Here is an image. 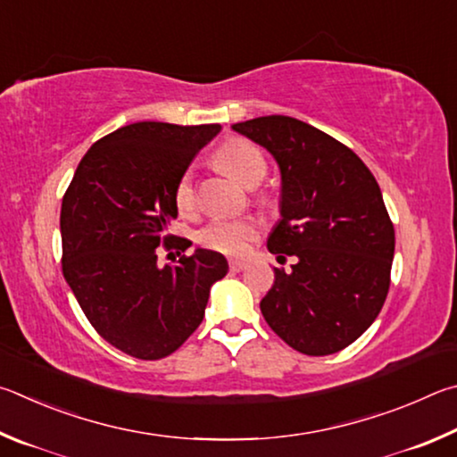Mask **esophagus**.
I'll return each instance as SVG.
<instances>
[{
	"label": "esophagus",
	"mask_w": 457,
	"mask_h": 457,
	"mask_svg": "<svg viewBox=\"0 0 457 457\" xmlns=\"http://www.w3.org/2000/svg\"><path fill=\"white\" fill-rule=\"evenodd\" d=\"M228 269L233 270V273H241L243 269H246V261H243V259H230L228 261Z\"/></svg>",
	"instance_id": "34e87169"
}]
</instances>
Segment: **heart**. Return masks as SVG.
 Wrapping results in <instances>:
<instances>
[{
	"label": "heart",
	"instance_id": "heart-1",
	"mask_svg": "<svg viewBox=\"0 0 457 457\" xmlns=\"http://www.w3.org/2000/svg\"><path fill=\"white\" fill-rule=\"evenodd\" d=\"M214 162L224 172L235 176L245 187H257L267 172V158L262 150L251 140L233 136L224 140L220 148L214 152ZM174 204L180 214H190L196 206V187L192 170L180 172L174 182ZM261 233V222L253 216H241V219H230V216H219L212 219L198 233V243L204 249H211L222 254H241L246 251L254 238Z\"/></svg>",
	"mask_w": 457,
	"mask_h": 457
}]
</instances>
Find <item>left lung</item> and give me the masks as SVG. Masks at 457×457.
Masks as SVG:
<instances>
[{"instance_id": "8db88e82", "label": "left lung", "mask_w": 457, "mask_h": 457, "mask_svg": "<svg viewBox=\"0 0 457 457\" xmlns=\"http://www.w3.org/2000/svg\"><path fill=\"white\" fill-rule=\"evenodd\" d=\"M265 146L281 168V216L267 246L295 257L275 267L261 313L287 345L321 357L370 329L386 303L395 230L379 184L353 150L289 116L233 126Z\"/></svg>"}]
</instances>
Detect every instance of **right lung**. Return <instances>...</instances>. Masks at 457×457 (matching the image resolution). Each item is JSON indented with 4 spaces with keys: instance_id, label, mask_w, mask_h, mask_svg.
Segmentation results:
<instances>
[{
    "instance_id": "obj_1",
    "label": "right lung",
    "mask_w": 457,
    "mask_h": 457,
    "mask_svg": "<svg viewBox=\"0 0 457 457\" xmlns=\"http://www.w3.org/2000/svg\"><path fill=\"white\" fill-rule=\"evenodd\" d=\"M220 130L219 124L136 122L86 152L62 200V273L102 339L156 361L203 323L212 283L227 275L220 253L196 249L158 267V246L187 251L168 233L179 214L174 182Z\"/></svg>"
}]
</instances>
